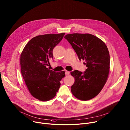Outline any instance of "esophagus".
I'll use <instances>...</instances> for the list:
<instances>
[{"label":"esophagus","instance_id":"esophagus-1","mask_svg":"<svg viewBox=\"0 0 130 130\" xmlns=\"http://www.w3.org/2000/svg\"><path fill=\"white\" fill-rule=\"evenodd\" d=\"M65 74V75H66V76H67V75H69L70 74V72H68V71H66Z\"/></svg>","mask_w":130,"mask_h":130}]
</instances>
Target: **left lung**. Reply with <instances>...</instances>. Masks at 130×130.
I'll return each instance as SVG.
<instances>
[{
    "mask_svg": "<svg viewBox=\"0 0 130 130\" xmlns=\"http://www.w3.org/2000/svg\"><path fill=\"white\" fill-rule=\"evenodd\" d=\"M64 38L71 44L79 60L87 68L84 72L75 70L71 72L75 82L71 87L73 95L79 100L88 101L102 90L109 71L110 56L104 42L89 34L66 35Z\"/></svg>",
    "mask_w": 130,
    "mask_h": 130,
    "instance_id": "obj_1",
    "label": "left lung"
}]
</instances>
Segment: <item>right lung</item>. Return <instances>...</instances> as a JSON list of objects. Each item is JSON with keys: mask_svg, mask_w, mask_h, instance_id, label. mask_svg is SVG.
<instances>
[{"mask_svg": "<svg viewBox=\"0 0 130 130\" xmlns=\"http://www.w3.org/2000/svg\"><path fill=\"white\" fill-rule=\"evenodd\" d=\"M65 33L46 34L32 38L21 55L23 77L30 94L43 102L54 98L60 87L65 72H55L47 68L53 50L62 40Z\"/></svg>", "mask_w": 130, "mask_h": 130, "instance_id": "add662e5", "label": "right lung"}]
</instances>
